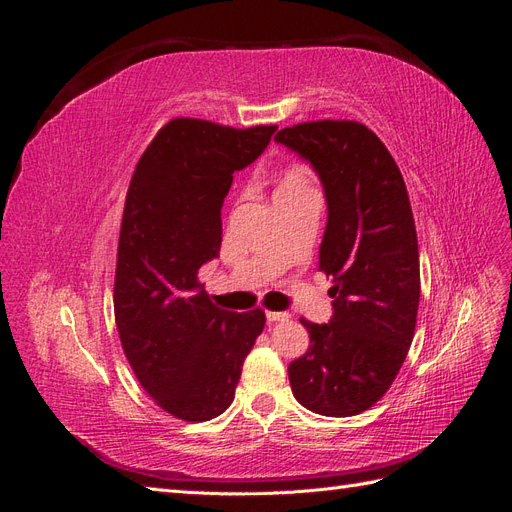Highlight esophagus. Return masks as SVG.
Wrapping results in <instances>:
<instances>
[{
  "label": "esophagus",
  "instance_id": "34e87169",
  "mask_svg": "<svg viewBox=\"0 0 512 512\" xmlns=\"http://www.w3.org/2000/svg\"><path fill=\"white\" fill-rule=\"evenodd\" d=\"M290 318L288 312H267L269 322H286Z\"/></svg>",
  "mask_w": 512,
  "mask_h": 512
}]
</instances>
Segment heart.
Returning a JSON list of instances; mask_svg holds the SVG:
<instances>
[{
  "label": "heart",
  "mask_w": 512,
  "mask_h": 512,
  "mask_svg": "<svg viewBox=\"0 0 512 512\" xmlns=\"http://www.w3.org/2000/svg\"><path fill=\"white\" fill-rule=\"evenodd\" d=\"M309 194H318L312 177H309V168L301 162H294L284 166L275 177L273 200L277 203H286V200H297Z\"/></svg>",
  "instance_id": "obj_1"
}]
</instances>
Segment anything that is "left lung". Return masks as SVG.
Returning <instances> with one entry per match:
<instances>
[{
	"mask_svg": "<svg viewBox=\"0 0 512 512\" xmlns=\"http://www.w3.org/2000/svg\"><path fill=\"white\" fill-rule=\"evenodd\" d=\"M275 143L309 162L327 198L318 271L333 280L327 324L301 318L309 348L288 365L292 395L322 416H352L389 391L410 350L421 269L404 177L356 121H309Z\"/></svg>",
	"mask_w": 512,
	"mask_h": 512,
	"instance_id": "left-lung-1",
	"label": "left lung"
}]
</instances>
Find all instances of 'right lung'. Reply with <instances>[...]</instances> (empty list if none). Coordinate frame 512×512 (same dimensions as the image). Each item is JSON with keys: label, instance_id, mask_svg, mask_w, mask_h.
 <instances>
[{"label": "right lung", "instance_id": "right-lung-1", "mask_svg": "<svg viewBox=\"0 0 512 512\" xmlns=\"http://www.w3.org/2000/svg\"><path fill=\"white\" fill-rule=\"evenodd\" d=\"M275 126L235 130L179 117L156 134L130 181L117 247L115 322L143 389L181 421H209L235 399L265 312L215 307L198 269L220 256L232 173Z\"/></svg>", "mask_w": 512, "mask_h": 512}]
</instances>
